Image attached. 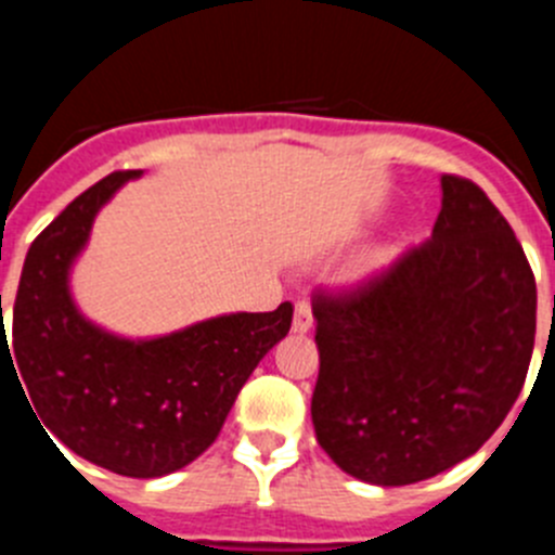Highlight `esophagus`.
Masks as SVG:
<instances>
[{
    "label": "esophagus",
    "mask_w": 555,
    "mask_h": 555,
    "mask_svg": "<svg viewBox=\"0 0 555 555\" xmlns=\"http://www.w3.org/2000/svg\"><path fill=\"white\" fill-rule=\"evenodd\" d=\"M314 323L312 318V307H309V301H296V314H293V332L304 334L309 332Z\"/></svg>",
    "instance_id": "34e87169"
}]
</instances>
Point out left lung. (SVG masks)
<instances>
[{
  "label": "left lung",
  "instance_id": "8db88e82",
  "mask_svg": "<svg viewBox=\"0 0 555 555\" xmlns=\"http://www.w3.org/2000/svg\"><path fill=\"white\" fill-rule=\"evenodd\" d=\"M312 314L314 437L348 476L403 487L506 421L531 364L537 282L501 209L446 173L431 241L351 287L314 289Z\"/></svg>",
  "mask_w": 555,
  "mask_h": 555
}]
</instances>
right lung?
<instances>
[{
	"instance_id": "1",
	"label": "right lung",
	"mask_w": 555,
	"mask_h": 555,
	"mask_svg": "<svg viewBox=\"0 0 555 555\" xmlns=\"http://www.w3.org/2000/svg\"><path fill=\"white\" fill-rule=\"evenodd\" d=\"M132 177L138 171L104 177L35 237L13 304L10 346L4 334L2 367L20 371L47 437L52 430L77 456L118 476L157 478L216 442L246 378L289 332L293 304L223 314L149 343L91 326L68 296V266L99 207Z\"/></svg>"
}]
</instances>
